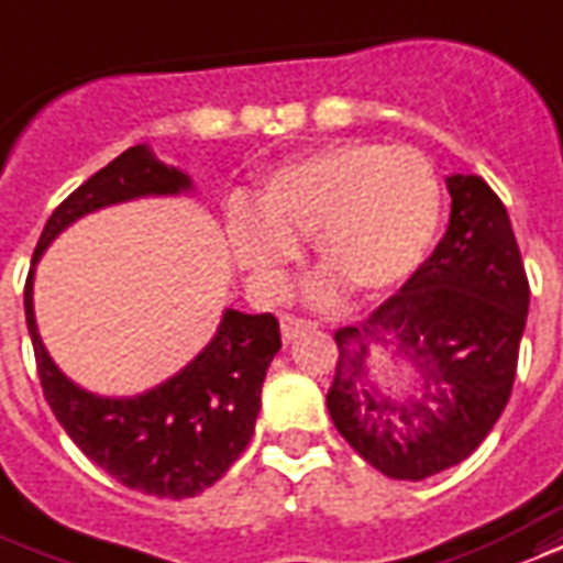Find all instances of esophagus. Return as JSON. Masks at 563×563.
Here are the masks:
<instances>
[{"mask_svg": "<svg viewBox=\"0 0 563 563\" xmlns=\"http://www.w3.org/2000/svg\"><path fill=\"white\" fill-rule=\"evenodd\" d=\"M310 328H316V322H310V319H301V316H283L280 319V331H283V340L286 343H292L295 336L303 334V331H310Z\"/></svg>", "mask_w": 563, "mask_h": 563, "instance_id": "1", "label": "esophagus"}]
</instances>
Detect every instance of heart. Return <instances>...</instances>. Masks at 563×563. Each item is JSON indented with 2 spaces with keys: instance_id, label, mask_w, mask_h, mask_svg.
Returning a JSON list of instances; mask_svg holds the SVG:
<instances>
[{
  "instance_id": "1",
  "label": "heart",
  "mask_w": 563,
  "mask_h": 563,
  "mask_svg": "<svg viewBox=\"0 0 563 563\" xmlns=\"http://www.w3.org/2000/svg\"><path fill=\"white\" fill-rule=\"evenodd\" d=\"M439 218V178L418 148L352 140L274 169L260 211L232 208L229 235L250 277L271 292L283 289L298 241H313L319 268L352 292L376 295L420 268Z\"/></svg>"
}]
</instances>
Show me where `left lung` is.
I'll list each match as a JSON object with an SVG mask.
<instances>
[{"instance_id": "8db88e82", "label": "left lung", "mask_w": 563, "mask_h": 563, "mask_svg": "<svg viewBox=\"0 0 563 563\" xmlns=\"http://www.w3.org/2000/svg\"><path fill=\"white\" fill-rule=\"evenodd\" d=\"M451 223L432 256L361 324L334 334L331 420L373 468L423 481L468 460L510 399L528 277L507 208L481 176H448ZM395 349L407 387L368 378ZM402 382V378H399Z\"/></svg>"}]
</instances>
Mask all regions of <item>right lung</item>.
<instances>
[{
    "mask_svg": "<svg viewBox=\"0 0 563 563\" xmlns=\"http://www.w3.org/2000/svg\"><path fill=\"white\" fill-rule=\"evenodd\" d=\"M187 190L190 178L161 164L148 145L122 152L49 214L23 292L37 378L56 420L95 465L128 489L157 498L206 493L244 453L262 409V382L280 352V324L271 313L223 310L218 334L181 373L140 397H98L74 385L47 355L35 324L32 280L41 253L74 220L131 199Z\"/></svg>",
    "mask_w": 563,
    "mask_h": 563,
    "instance_id": "1",
    "label": "right lung"
}]
</instances>
